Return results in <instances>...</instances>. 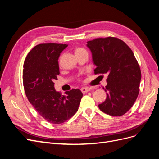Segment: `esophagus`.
Instances as JSON below:
<instances>
[{
  "instance_id": "obj_1",
  "label": "esophagus",
  "mask_w": 159,
  "mask_h": 159,
  "mask_svg": "<svg viewBox=\"0 0 159 159\" xmlns=\"http://www.w3.org/2000/svg\"><path fill=\"white\" fill-rule=\"evenodd\" d=\"M90 89H91L89 88H88V87H84L82 88H81V92H82L83 93H86L87 92H88V91H89Z\"/></svg>"
}]
</instances>
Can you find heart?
<instances>
[{
  "label": "heart",
  "mask_w": 159,
  "mask_h": 159,
  "mask_svg": "<svg viewBox=\"0 0 159 159\" xmlns=\"http://www.w3.org/2000/svg\"><path fill=\"white\" fill-rule=\"evenodd\" d=\"M84 52H86V51L84 48H80V47H75L74 49V52L75 55L81 54V53Z\"/></svg>",
  "instance_id": "1"
}]
</instances>
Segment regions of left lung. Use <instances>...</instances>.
Masks as SVG:
<instances>
[{
	"instance_id": "left-lung-1",
	"label": "left lung",
	"mask_w": 159,
	"mask_h": 159,
	"mask_svg": "<svg viewBox=\"0 0 159 159\" xmlns=\"http://www.w3.org/2000/svg\"><path fill=\"white\" fill-rule=\"evenodd\" d=\"M97 66L95 74H107L105 102L98 106L112 116H121L132 107L139 93L141 80L140 67L131 49L115 37L95 38L88 42Z\"/></svg>"
}]
</instances>
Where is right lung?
I'll list each match as a JSON object with an SVG mask.
<instances>
[{
  "instance_id": "obj_1",
  "label": "right lung",
  "mask_w": 159,
  "mask_h": 159,
  "mask_svg": "<svg viewBox=\"0 0 159 159\" xmlns=\"http://www.w3.org/2000/svg\"><path fill=\"white\" fill-rule=\"evenodd\" d=\"M67 44H40L27 55L23 66L24 88L29 102L47 121L60 124L70 119L78 110L83 94L79 89L56 91L54 80L60 74L58 58Z\"/></svg>"
}]
</instances>
